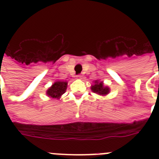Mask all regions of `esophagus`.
<instances>
[{
  "mask_svg": "<svg viewBox=\"0 0 159 159\" xmlns=\"http://www.w3.org/2000/svg\"><path fill=\"white\" fill-rule=\"evenodd\" d=\"M81 76H82V75H76V78L80 79V78H81Z\"/></svg>",
  "mask_w": 159,
  "mask_h": 159,
  "instance_id": "34e87169",
  "label": "esophagus"
}]
</instances>
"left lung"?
<instances>
[{"label": "left lung", "mask_w": 159, "mask_h": 159, "mask_svg": "<svg viewBox=\"0 0 159 159\" xmlns=\"http://www.w3.org/2000/svg\"><path fill=\"white\" fill-rule=\"evenodd\" d=\"M92 90L95 93H98L102 95H107L109 92V88L107 87H103L102 82H98V81H95V84L92 86Z\"/></svg>", "instance_id": "8db88e82"}]
</instances>
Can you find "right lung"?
<instances>
[{"label":"right lung","mask_w":159,"mask_h":159,"mask_svg":"<svg viewBox=\"0 0 159 159\" xmlns=\"http://www.w3.org/2000/svg\"><path fill=\"white\" fill-rule=\"evenodd\" d=\"M67 82H61V81L55 82V84H52V86L47 91L48 95L58 99L65 92L67 89Z\"/></svg>","instance_id":"right-lung-1"}]
</instances>
